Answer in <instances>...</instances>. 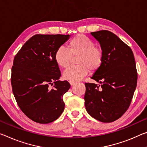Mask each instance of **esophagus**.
<instances>
[{"mask_svg": "<svg viewBox=\"0 0 147 147\" xmlns=\"http://www.w3.org/2000/svg\"><path fill=\"white\" fill-rule=\"evenodd\" d=\"M69 83H70V84H71V86H73L74 84L76 83V82H74V81H69Z\"/></svg>", "mask_w": 147, "mask_h": 147, "instance_id": "obj_1", "label": "esophagus"}]
</instances>
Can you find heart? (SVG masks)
Segmentation results:
<instances>
[{
	"label": "heart",
	"mask_w": 147,
	"mask_h": 147,
	"mask_svg": "<svg viewBox=\"0 0 147 147\" xmlns=\"http://www.w3.org/2000/svg\"><path fill=\"white\" fill-rule=\"evenodd\" d=\"M78 55L77 64L71 66L63 73L65 80L78 81L82 79L90 71L98 70L103 64L104 52L102 49L95 46L90 38L84 34H78L70 40L67 49L59 47L54 53V60L58 66L65 68L70 63L72 56Z\"/></svg>",
	"instance_id": "b5f03b06"
}]
</instances>
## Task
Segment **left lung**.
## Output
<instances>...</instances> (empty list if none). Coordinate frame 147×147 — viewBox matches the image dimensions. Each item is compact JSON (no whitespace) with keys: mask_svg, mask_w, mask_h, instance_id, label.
<instances>
[{"mask_svg":"<svg viewBox=\"0 0 147 147\" xmlns=\"http://www.w3.org/2000/svg\"><path fill=\"white\" fill-rule=\"evenodd\" d=\"M91 34L104 52L101 67L93 80L101 84L85 83V107L88 114L102 122L120 118L131 103L137 82V73L131 49L113 32L102 30Z\"/></svg>","mask_w":147,"mask_h":147,"instance_id":"obj_1","label":"left lung"}]
</instances>
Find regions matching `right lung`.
<instances>
[{"instance_id": "obj_1", "label": "right lung", "mask_w": 147, "mask_h": 147, "mask_svg": "<svg viewBox=\"0 0 147 147\" xmlns=\"http://www.w3.org/2000/svg\"><path fill=\"white\" fill-rule=\"evenodd\" d=\"M69 34H35L15 55L11 68L13 94L21 110L40 124L57 120L65 109L63 96L71 85L60 81L61 72L54 53ZM55 84L52 89L48 87Z\"/></svg>"}]
</instances>
